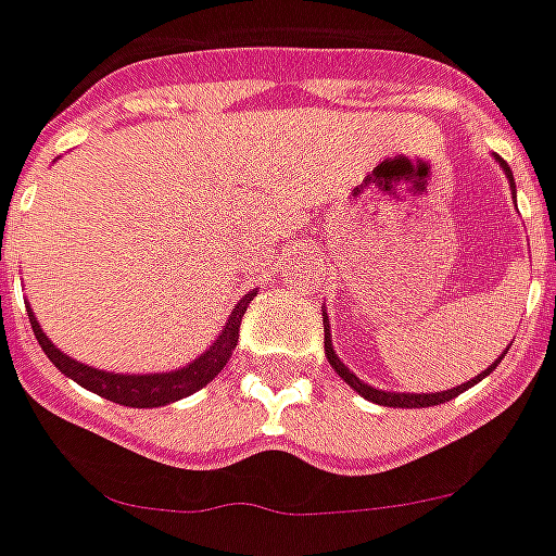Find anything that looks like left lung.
I'll return each mask as SVG.
<instances>
[{"mask_svg": "<svg viewBox=\"0 0 556 556\" xmlns=\"http://www.w3.org/2000/svg\"><path fill=\"white\" fill-rule=\"evenodd\" d=\"M498 164H501V169H504V175H507V178H510V187H513V173H510V166H507V161H501L498 157ZM513 190H516V187H513ZM323 325H325V357H328V363H331L333 366V372L340 375L342 381L349 383V387H352L354 392H357V395H363V399H366V402H375V404H383V407H433V404H445V402H452V399H457V395H460L463 390H469V387H475V383L478 381H483V378H486V375L492 372V369H495V366H498L501 363V357H504V354H501L498 361L492 363L490 369H486V372H481L478 375V378H471V381H466V383H460V387H454V390H445V392H428V395H425V392H387V390H375V387H369V383H363L361 378H357V375L354 372H349V366H345V363L340 361V357H337V352H333V345H331V333H328V313L323 311Z\"/></svg>", "mask_w": 556, "mask_h": 556, "instance_id": "1", "label": "left lung"}]
</instances>
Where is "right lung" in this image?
Listing matches in <instances>:
<instances>
[{
	"label": "right lung",
	"instance_id": "add662e5",
	"mask_svg": "<svg viewBox=\"0 0 556 556\" xmlns=\"http://www.w3.org/2000/svg\"><path fill=\"white\" fill-rule=\"evenodd\" d=\"M257 293H245L237 307L228 316L223 333L216 337L214 345L195 357L190 366L184 369H175V372H157V375H114L102 372V369H93V366H85V363L66 357L61 349H55V342L49 340L40 328V323L35 319V313L28 307V323H31V331H35L40 349L46 352V357L55 363L58 369L73 378L75 383H81L85 390L102 395L108 402L123 404V407H164V404H173L178 399H187L193 395L195 390H202L207 383L214 381L216 375L223 372L225 363L231 357V352L237 349V340H240V323H243V313L249 307Z\"/></svg>",
	"mask_w": 556,
	"mask_h": 556
}]
</instances>
